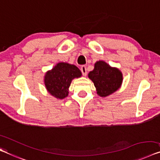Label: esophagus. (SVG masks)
Returning a JSON list of instances; mask_svg holds the SVG:
<instances>
[{
    "label": "esophagus",
    "mask_w": 160,
    "mask_h": 160,
    "mask_svg": "<svg viewBox=\"0 0 160 160\" xmlns=\"http://www.w3.org/2000/svg\"><path fill=\"white\" fill-rule=\"evenodd\" d=\"M81 72H82V75L84 76H86L87 75V69H86V67L85 66H82L81 67Z\"/></svg>",
    "instance_id": "1"
}]
</instances>
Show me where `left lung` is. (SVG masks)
Returning <instances> with one entry per match:
<instances>
[{
  "label": "left lung",
  "mask_w": 160,
  "mask_h": 160,
  "mask_svg": "<svg viewBox=\"0 0 160 160\" xmlns=\"http://www.w3.org/2000/svg\"><path fill=\"white\" fill-rule=\"evenodd\" d=\"M88 78L94 83L97 93L106 97L116 92L121 87L123 75L116 68H112L104 61L95 63L94 69L88 74Z\"/></svg>",
  "instance_id": "8db88e82"
}]
</instances>
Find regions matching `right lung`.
<instances>
[{
	"instance_id": "1",
	"label": "right lung",
	"mask_w": 160,
	"mask_h": 160,
	"mask_svg": "<svg viewBox=\"0 0 160 160\" xmlns=\"http://www.w3.org/2000/svg\"><path fill=\"white\" fill-rule=\"evenodd\" d=\"M81 76L82 73L75 65L59 62L45 74L44 85L52 96L63 99L68 95L72 80Z\"/></svg>"
}]
</instances>
